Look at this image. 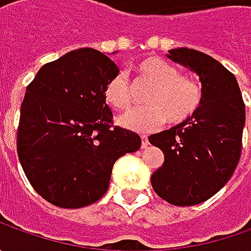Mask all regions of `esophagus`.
Here are the masks:
<instances>
[{
  "label": "esophagus",
  "mask_w": 251,
  "mask_h": 251,
  "mask_svg": "<svg viewBox=\"0 0 251 251\" xmlns=\"http://www.w3.org/2000/svg\"><path fill=\"white\" fill-rule=\"evenodd\" d=\"M148 144H150L148 137H147V135H142V137H141V147H142V148H147Z\"/></svg>",
  "instance_id": "esophagus-1"
}]
</instances>
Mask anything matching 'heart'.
<instances>
[{
	"label": "heart",
	"mask_w": 251,
	"mask_h": 251,
	"mask_svg": "<svg viewBox=\"0 0 251 251\" xmlns=\"http://www.w3.org/2000/svg\"><path fill=\"white\" fill-rule=\"evenodd\" d=\"M137 83H148L144 93L147 106L121 116L119 124L132 131L150 132L165 120L180 124L191 119L202 103V88L191 76L181 75L178 70L159 57H148L134 67ZM103 96L116 110H127L132 103V91L124 73L113 75L104 85Z\"/></svg>",
	"instance_id": "1"
}]
</instances>
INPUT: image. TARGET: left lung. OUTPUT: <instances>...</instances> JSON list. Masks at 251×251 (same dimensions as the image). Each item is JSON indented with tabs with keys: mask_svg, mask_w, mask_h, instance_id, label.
Instances as JSON below:
<instances>
[{
	"mask_svg": "<svg viewBox=\"0 0 251 251\" xmlns=\"http://www.w3.org/2000/svg\"><path fill=\"white\" fill-rule=\"evenodd\" d=\"M168 58L200 76L202 103L191 119L150 137L165 155L151 184L172 205H197L232 177L242 153L246 109L235 75L215 58L187 47L169 50Z\"/></svg>",
	"mask_w": 251,
	"mask_h": 251,
	"instance_id": "1",
	"label": "left lung"
}]
</instances>
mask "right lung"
I'll return each mask as SVG.
<instances>
[{"instance_id":"add662e5","label":"right lung","mask_w":251,"mask_h":251,"mask_svg":"<svg viewBox=\"0 0 251 251\" xmlns=\"http://www.w3.org/2000/svg\"><path fill=\"white\" fill-rule=\"evenodd\" d=\"M117 65L95 49L44 64L27 85L18 156L37 194L61 208H82L109 188L114 162L140 150L132 131L113 127L103 89Z\"/></svg>"}]
</instances>
